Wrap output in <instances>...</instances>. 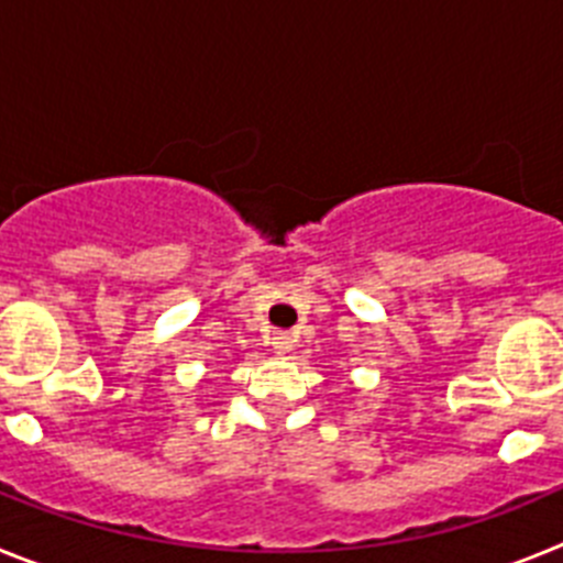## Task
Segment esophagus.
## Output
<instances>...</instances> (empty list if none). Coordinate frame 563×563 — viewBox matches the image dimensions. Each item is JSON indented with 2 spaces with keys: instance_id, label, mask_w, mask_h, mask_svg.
Segmentation results:
<instances>
[{
  "instance_id": "34e87169",
  "label": "esophagus",
  "mask_w": 563,
  "mask_h": 563,
  "mask_svg": "<svg viewBox=\"0 0 563 563\" xmlns=\"http://www.w3.org/2000/svg\"><path fill=\"white\" fill-rule=\"evenodd\" d=\"M271 343H273V346H276V350L290 352V350H292V343H296V338H292L290 332H285V330H276V332H273Z\"/></svg>"
}]
</instances>
